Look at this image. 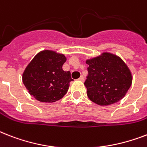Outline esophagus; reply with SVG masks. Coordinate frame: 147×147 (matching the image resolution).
<instances>
[{
	"label": "esophagus",
	"mask_w": 147,
	"mask_h": 147,
	"mask_svg": "<svg viewBox=\"0 0 147 147\" xmlns=\"http://www.w3.org/2000/svg\"><path fill=\"white\" fill-rule=\"evenodd\" d=\"M78 80L81 81V82H84V81H85V78H84V76H81L80 78H78Z\"/></svg>",
	"instance_id": "obj_1"
}]
</instances>
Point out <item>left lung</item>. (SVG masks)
Listing matches in <instances>:
<instances>
[{"mask_svg":"<svg viewBox=\"0 0 147 147\" xmlns=\"http://www.w3.org/2000/svg\"><path fill=\"white\" fill-rule=\"evenodd\" d=\"M88 76L84 85L90 100L100 106L113 105L125 96L132 84V74L118 55L103 53L86 60Z\"/></svg>","mask_w":147,"mask_h":147,"instance_id":"1","label":"left lung"}]
</instances>
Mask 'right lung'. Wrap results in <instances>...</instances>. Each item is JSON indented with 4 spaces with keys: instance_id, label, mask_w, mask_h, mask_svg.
<instances>
[{
    "instance_id": "1",
    "label": "right lung",
    "mask_w": 147,
    "mask_h": 147,
    "mask_svg": "<svg viewBox=\"0 0 147 147\" xmlns=\"http://www.w3.org/2000/svg\"><path fill=\"white\" fill-rule=\"evenodd\" d=\"M64 54L42 50L34 56L24 70L22 80L30 94L40 102L52 103L62 98L72 81L70 71L62 69Z\"/></svg>"
}]
</instances>
